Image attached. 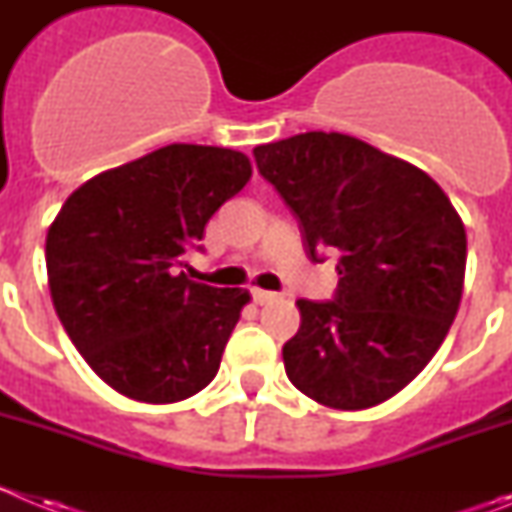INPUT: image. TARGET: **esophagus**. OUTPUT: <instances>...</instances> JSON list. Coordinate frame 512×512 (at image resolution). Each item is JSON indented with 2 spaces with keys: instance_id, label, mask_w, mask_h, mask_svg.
Instances as JSON below:
<instances>
[{
  "instance_id": "34e87169",
  "label": "esophagus",
  "mask_w": 512,
  "mask_h": 512,
  "mask_svg": "<svg viewBox=\"0 0 512 512\" xmlns=\"http://www.w3.org/2000/svg\"><path fill=\"white\" fill-rule=\"evenodd\" d=\"M251 295L256 305H269V302H274L279 297L277 292H266V289H251Z\"/></svg>"
}]
</instances>
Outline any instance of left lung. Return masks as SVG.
<instances>
[{"mask_svg": "<svg viewBox=\"0 0 512 512\" xmlns=\"http://www.w3.org/2000/svg\"><path fill=\"white\" fill-rule=\"evenodd\" d=\"M300 220L307 256H338L336 300H297L282 348L289 382L333 410H366L408 387L456 318L467 230L431 176L354 135L312 133L253 148Z\"/></svg>", "mask_w": 512, "mask_h": 512, "instance_id": "obj_1", "label": "left lung"}]
</instances>
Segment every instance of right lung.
<instances>
[{
	"label": "right lung",
	"mask_w": 512,
	"mask_h": 512,
	"mask_svg": "<svg viewBox=\"0 0 512 512\" xmlns=\"http://www.w3.org/2000/svg\"><path fill=\"white\" fill-rule=\"evenodd\" d=\"M248 179L246 153L171 143L102 171L63 202L45 238L53 307L120 395L169 405L215 379L251 295L192 282L179 266Z\"/></svg>",
	"instance_id": "right-lung-1"
}]
</instances>
